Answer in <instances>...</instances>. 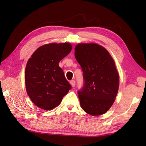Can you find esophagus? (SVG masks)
<instances>
[{
	"instance_id": "obj_1",
	"label": "esophagus",
	"mask_w": 146,
	"mask_h": 146,
	"mask_svg": "<svg viewBox=\"0 0 146 146\" xmlns=\"http://www.w3.org/2000/svg\"><path fill=\"white\" fill-rule=\"evenodd\" d=\"M70 85H71V86L72 87H75V86H76V81L72 80H71V81L70 82Z\"/></svg>"
}]
</instances>
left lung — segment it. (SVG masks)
<instances>
[{"label": "left lung", "mask_w": 146, "mask_h": 146, "mask_svg": "<svg viewBox=\"0 0 146 146\" xmlns=\"http://www.w3.org/2000/svg\"><path fill=\"white\" fill-rule=\"evenodd\" d=\"M75 50L83 72V85L78 91L81 107L91 115H101L111 107L117 94L115 63L108 52L97 44H79Z\"/></svg>", "instance_id": "left-lung-1"}]
</instances>
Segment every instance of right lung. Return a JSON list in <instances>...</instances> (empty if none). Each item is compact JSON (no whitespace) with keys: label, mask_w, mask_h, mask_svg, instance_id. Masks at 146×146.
I'll return each instance as SVG.
<instances>
[{"label":"right lung","mask_w":146,"mask_h":146,"mask_svg":"<svg viewBox=\"0 0 146 146\" xmlns=\"http://www.w3.org/2000/svg\"><path fill=\"white\" fill-rule=\"evenodd\" d=\"M72 50L69 43H52L35 51L25 68V82L31 100L45 110L58 106L72 87L59 62Z\"/></svg>","instance_id":"right-lung-1"}]
</instances>
